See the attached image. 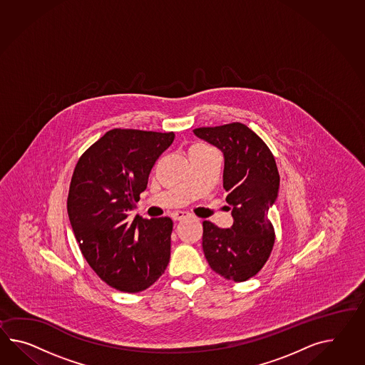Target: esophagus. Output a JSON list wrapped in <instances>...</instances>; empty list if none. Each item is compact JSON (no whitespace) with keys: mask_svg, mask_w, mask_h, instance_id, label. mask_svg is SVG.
Here are the masks:
<instances>
[{"mask_svg":"<svg viewBox=\"0 0 365 365\" xmlns=\"http://www.w3.org/2000/svg\"><path fill=\"white\" fill-rule=\"evenodd\" d=\"M171 217H173V220L179 222V220H182V219L187 217V214L186 212H183V211H175V212H173V214H171Z\"/></svg>","mask_w":365,"mask_h":365,"instance_id":"obj_1","label":"esophagus"}]
</instances>
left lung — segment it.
Here are the masks:
<instances>
[{
	"label": "left lung",
	"mask_w": 365,
	"mask_h": 365,
	"mask_svg": "<svg viewBox=\"0 0 365 365\" xmlns=\"http://www.w3.org/2000/svg\"><path fill=\"white\" fill-rule=\"evenodd\" d=\"M194 134L222 153V187L233 217L231 228L203 222L205 258L224 278L247 281L264 267L274 244L269 211L279 191L276 160L267 143L240 123L197 128Z\"/></svg>",
	"instance_id": "obj_1"
}]
</instances>
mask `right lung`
<instances>
[{
    "label": "right lung",
    "instance_id": "right-lung-1",
    "mask_svg": "<svg viewBox=\"0 0 365 365\" xmlns=\"http://www.w3.org/2000/svg\"><path fill=\"white\" fill-rule=\"evenodd\" d=\"M174 138L173 132L112 129L73 171L67 199L72 231L89 267L120 292H143L169 264L173 220L128 217Z\"/></svg>",
    "mask_w": 365,
    "mask_h": 365
}]
</instances>
